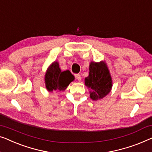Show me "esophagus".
I'll use <instances>...</instances> for the list:
<instances>
[{
    "instance_id": "obj_1",
    "label": "esophagus",
    "mask_w": 152,
    "mask_h": 152,
    "mask_svg": "<svg viewBox=\"0 0 152 152\" xmlns=\"http://www.w3.org/2000/svg\"><path fill=\"white\" fill-rule=\"evenodd\" d=\"M75 77L77 80L79 81H80L81 80V77L80 74H77L75 75Z\"/></svg>"
}]
</instances>
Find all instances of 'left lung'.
<instances>
[{
	"mask_svg": "<svg viewBox=\"0 0 152 152\" xmlns=\"http://www.w3.org/2000/svg\"><path fill=\"white\" fill-rule=\"evenodd\" d=\"M84 81L86 86L90 90V97L93 101L105 97L113 87L110 72L104 61L90 63L89 75Z\"/></svg>",
	"mask_w": 152,
	"mask_h": 152,
	"instance_id": "1",
	"label": "left lung"
}]
</instances>
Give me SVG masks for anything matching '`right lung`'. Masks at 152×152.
I'll use <instances>...</instances> for the list:
<instances>
[{
  "instance_id": "obj_1",
  "label": "right lung",
  "mask_w": 152,
  "mask_h": 152,
  "mask_svg": "<svg viewBox=\"0 0 152 152\" xmlns=\"http://www.w3.org/2000/svg\"><path fill=\"white\" fill-rule=\"evenodd\" d=\"M75 77L69 71H61L58 61H55L46 71L45 81L46 88L49 92L64 91Z\"/></svg>"
}]
</instances>
